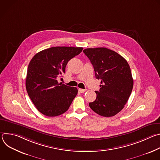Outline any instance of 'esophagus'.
I'll return each mask as SVG.
<instances>
[{
	"label": "esophagus",
	"instance_id": "esophagus-1",
	"mask_svg": "<svg viewBox=\"0 0 160 160\" xmlns=\"http://www.w3.org/2000/svg\"><path fill=\"white\" fill-rule=\"evenodd\" d=\"M78 91H79V92H80V93H83V92H85L86 90H85V89H83V88H79V89H78Z\"/></svg>",
	"mask_w": 160,
	"mask_h": 160
}]
</instances>
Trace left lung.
<instances>
[{"label": "left lung", "mask_w": 160, "mask_h": 160, "mask_svg": "<svg viewBox=\"0 0 160 160\" xmlns=\"http://www.w3.org/2000/svg\"><path fill=\"white\" fill-rule=\"evenodd\" d=\"M83 52L94 67L96 78L101 80L90 108L102 117L116 115L124 108L133 88L129 64L121 55L106 48H88Z\"/></svg>", "instance_id": "1"}]
</instances>
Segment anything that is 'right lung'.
<instances>
[{
	"instance_id": "add662e5",
	"label": "right lung",
	"mask_w": 160,
	"mask_h": 160,
	"mask_svg": "<svg viewBox=\"0 0 160 160\" xmlns=\"http://www.w3.org/2000/svg\"><path fill=\"white\" fill-rule=\"evenodd\" d=\"M82 48L53 47L36 54L27 70L26 88L36 108L43 115L56 117L65 112L78 93L77 87L58 83L66 66Z\"/></svg>"
}]
</instances>
